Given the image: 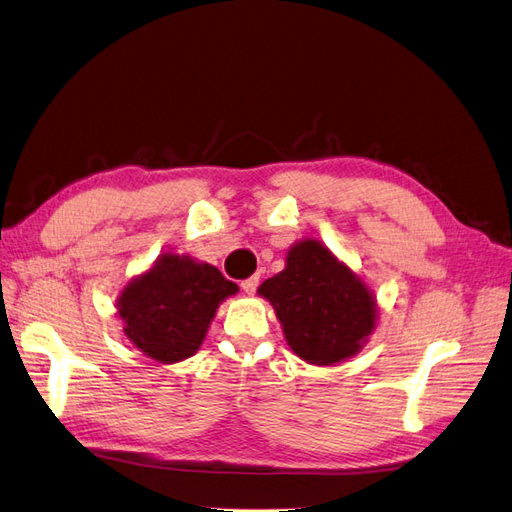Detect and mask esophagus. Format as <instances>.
I'll return each mask as SVG.
<instances>
[{
  "instance_id": "1",
  "label": "esophagus",
  "mask_w": 512,
  "mask_h": 512,
  "mask_svg": "<svg viewBox=\"0 0 512 512\" xmlns=\"http://www.w3.org/2000/svg\"><path fill=\"white\" fill-rule=\"evenodd\" d=\"M258 284H260V278H258V275H252V278H247V280H243V282H241V288L245 290L247 295H254V293H256V288H258Z\"/></svg>"
}]
</instances>
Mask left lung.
<instances>
[{"mask_svg": "<svg viewBox=\"0 0 512 512\" xmlns=\"http://www.w3.org/2000/svg\"><path fill=\"white\" fill-rule=\"evenodd\" d=\"M284 327L288 347L316 366H331L364 347L377 323L375 295L319 241L288 250L286 269L260 284Z\"/></svg>", "mask_w": 512, "mask_h": 512, "instance_id": "1", "label": "left lung"}]
</instances>
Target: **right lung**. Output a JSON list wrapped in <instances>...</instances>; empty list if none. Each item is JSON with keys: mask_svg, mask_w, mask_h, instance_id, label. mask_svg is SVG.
<instances>
[{"mask_svg": "<svg viewBox=\"0 0 512 512\" xmlns=\"http://www.w3.org/2000/svg\"><path fill=\"white\" fill-rule=\"evenodd\" d=\"M237 290L217 267L163 254L122 290L118 314L137 349L161 364H174L200 349L219 303Z\"/></svg>", "mask_w": 512, "mask_h": 512, "instance_id": "1", "label": "right lung"}]
</instances>
